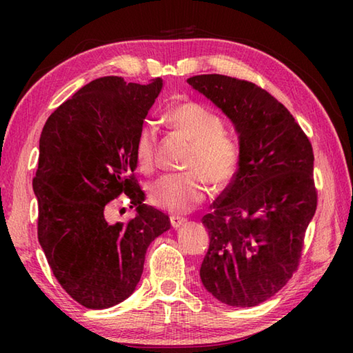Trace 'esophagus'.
Segmentation results:
<instances>
[{
  "mask_svg": "<svg viewBox=\"0 0 353 353\" xmlns=\"http://www.w3.org/2000/svg\"><path fill=\"white\" fill-rule=\"evenodd\" d=\"M170 221H171V226L174 228V229H179V228L183 226V224L186 223V220L182 219V216H176V215L170 216Z\"/></svg>",
  "mask_w": 353,
  "mask_h": 353,
  "instance_id": "1",
  "label": "esophagus"
}]
</instances>
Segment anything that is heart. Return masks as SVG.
Returning <instances> with one entry per match:
<instances>
[{
	"mask_svg": "<svg viewBox=\"0 0 353 353\" xmlns=\"http://www.w3.org/2000/svg\"><path fill=\"white\" fill-rule=\"evenodd\" d=\"M168 124L192 144L185 162V174L165 176L150 188V201L172 214H186L206 197V183L223 190L234 181L239 167V148L226 137L223 119L203 104L185 101L167 112ZM157 132L145 124L134 142V157L142 171L154 165Z\"/></svg>",
	"mask_w": 353,
	"mask_h": 353,
	"instance_id": "1",
	"label": "heart"
}]
</instances>
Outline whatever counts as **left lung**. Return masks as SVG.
I'll list each match as a JSON object with an SVG mask.
<instances>
[{"instance_id":"left-lung-1","label":"left lung","mask_w":353,"mask_h":353,"mask_svg":"<svg viewBox=\"0 0 353 353\" xmlns=\"http://www.w3.org/2000/svg\"><path fill=\"white\" fill-rule=\"evenodd\" d=\"M186 81L223 110L239 139L236 176L201 219L211 241L200 279L216 301L256 306L301 261L317 209L312 145L288 109L252 81L220 74Z\"/></svg>"}]
</instances>
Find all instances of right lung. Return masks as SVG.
Here are the masks:
<instances>
[{"label": "right lung", "mask_w": 353, "mask_h": 353, "mask_svg": "<svg viewBox=\"0 0 353 353\" xmlns=\"http://www.w3.org/2000/svg\"><path fill=\"white\" fill-rule=\"evenodd\" d=\"M162 85L92 80L52 112L41 133L37 238L57 282L89 310L132 294L150 243L171 226L168 215L144 203L133 174L134 142ZM123 192L137 215L112 225L107 205Z\"/></svg>", "instance_id": "obj_1"}]
</instances>
